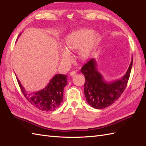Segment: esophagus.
<instances>
[{"label":"esophagus","mask_w":146,"mask_h":146,"mask_svg":"<svg viewBox=\"0 0 146 146\" xmlns=\"http://www.w3.org/2000/svg\"><path fill=\"white\" fill-rule=\"evenodd\" d=\"M76 71H72V72H71L70 73V75L71 76H75L76 75Z\"/></svg>","instance_id":"34e87169"}]
</instances>
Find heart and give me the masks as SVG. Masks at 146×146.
Wrapping results in <instances>:
<instances>
[{"label": "heart", "mask_w": 146, "mask_h": 146, "mask_svg": "<svg viewBox=\"0 0 146 146\" xmlns=\"http://www.w3.org/2000/svg\"><path fill=\"white\" fill-rule=\"evenodd\" d=\"M100 40L97 32H92L88 29L77 30L69 34L66 37L64 46L66 50H62V61L68 63L71 61L69 52L78 49V56L82 60H87L91 56Z\"/></svg>", "instance_id": "b5f03b06"}]
</instances>
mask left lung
Returning a JSON list of instances; mask_svg holds the SVG:
<instances>
[{"label":"left lung","instance_id":"1","mask_svg":"<svg viewBox=\"0 0 146 146\" xmlns=\"http://www.w3.org/2000/svg\"><path fill=\"white\" fill-rule=\"evenodd\" d=\"M133 59L125 75L121 79L107 82L97 69V62L93 58L81 68L85 78L84 94L92 107L104 109L118 100L125 89L133 66Z\"/></svg>","mask_w":146,"mask_h":146}]
</instances>
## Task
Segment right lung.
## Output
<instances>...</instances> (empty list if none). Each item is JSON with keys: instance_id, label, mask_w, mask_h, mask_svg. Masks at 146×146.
I'll use <instances>...</instances> for the list:
<instances>
[{"instance_id": "obj_1", "label": "right lung", "mask_w": 146, "mask_h": 146, "mask_svg": "<svg viewBox=\"0 0 146 146\" xmlns=\"http://www.w3.org/2000/svg\"><path fill=\"white\" fill-rule=\"evenodd\" d=\"M67 77L63 74H56L43 89L35 92L26 91L17 77V79L23 94L32 105L41 111H52L62 102L64 89L67 84Z\"/></svg>"}]
</instances>
